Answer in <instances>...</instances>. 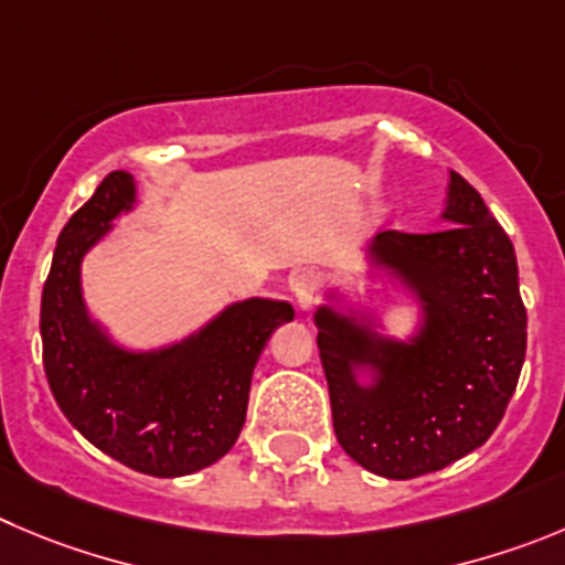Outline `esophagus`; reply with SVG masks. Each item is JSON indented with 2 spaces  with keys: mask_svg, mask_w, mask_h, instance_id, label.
<instances>
[{
  "mask_svg": "<svg viewBox=\"0 0 565 565\" xmlns=\"http://www.w3.org/2000/svg\"><path fill=\"white\" fill-rule=\"evenodd\" d=\"M292 292H295V300H298V307L307 312V309L315 307V300H318L320 295V276L318 273L307 270V273H298V276L292 278Z\"/></svg>",
  "mask_w": 565,
  "mask_h": 565,
  "instance_id": "1",
  "label": "esophagus"
}]
</instances>
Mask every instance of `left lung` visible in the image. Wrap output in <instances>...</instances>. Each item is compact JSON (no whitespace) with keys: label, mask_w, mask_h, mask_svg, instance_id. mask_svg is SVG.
Returning a JSON list of instances; mask_svg holds the SVG:
<instances>
[{"label":"left lung","mask_w":565,"mask_h":565,"mask_svg":"<svg viewBox=\"0 0 565 565\" xmlns=\"http://www.w3.org/2000/svg\"><path fill=\"white\" fill-rule=\"evenodd\" d=\"M440 220L437 231H382L367 245L373 276L418 303L413 334H382L373 315L342 312L340 292L315 312L337 440L387 479L440 471L479 449L524 365L526 309L513 242L457 172H449Z\"/></svg>","instance_id":"obj_1"}]
</instances>
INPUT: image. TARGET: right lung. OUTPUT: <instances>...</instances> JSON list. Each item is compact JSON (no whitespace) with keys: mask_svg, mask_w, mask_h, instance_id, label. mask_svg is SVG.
Instances as JSON below:
<instances>
[{"mask_svg":"<svg viewBox=\"0 0 565 565\" xmlns=\"http://www.w3.org/2000/svg\"><path fill=\"white\" fill-rule=\"evenodd\" d=\"M136 200V178L116 170L63 225L41 295L44 373L68 424L99 451L150 477H186L231 451L253 367L295 309L273 298L234 300L170 345H119L88 312L83 258Z\"/></svg>","mask_w":565,"mask_h":565,"instance_id":"right-lung-1","label":"right lung"}]
</instances>
